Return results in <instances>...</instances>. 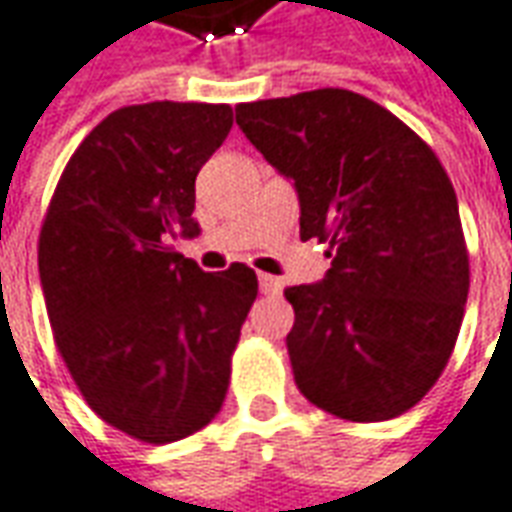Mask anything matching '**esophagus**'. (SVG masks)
Wrapping results in <instances>:
<instances>
[{"mask_svg":"<svg viewBox=\"0 0 512 512\" xmlns=\"http://www.w3.org/2000/svg\"><path fill=\"white\" fill-rule=\"evenodd\" d=\"M257 282H260V291L266 293V296H274V293L282 291L280 280L271 277V274H257Z\"/></svg>","mask_w":512,"mask_h":512,"instance_id":"obj_1","label":"esophagus"}]
</instances>
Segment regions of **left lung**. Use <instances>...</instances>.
Returning <instances> with one entry per match:
<instances>
[{"mask_svg":"<svg viewBox=\"0 0 512 512\" xmlns=\"http://www.w3.org/2000/svg\"><path fill=\"white\" fill-rule=\"evenodd\" d=\"M235 121L293 182L299 238L330 244L324 280L285 291L299 391L346 421L402 416L449 363L468 296L441 160L391 110L343 88L246 102Z\"/></svg>","mask_w":512,"mask_h":512,"instance_id":"1","label":"left lung"}]
</instances>
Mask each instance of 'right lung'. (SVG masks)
I'll use <instances>...</instances> for the list:
<instances>
[{
	"instance_id": "right-lung-1",
	"label": "right lung",
	"mask_w": 512,
	"mask_h": 512,
	"mask_svg": "<svg viewBox=\"0 0 512 512\" xmlns=\"http://www.w3.org/2000/svg\"><path fill=\"white\" fill-rule=\"evenodd\" d=\"M230 105L149 102L110 113L77 146L38 241L55 343L96 416L146 443L210 424L257 296L255 271H202L196 174L224 144Z\"/></svg>"
}]
</instances>
